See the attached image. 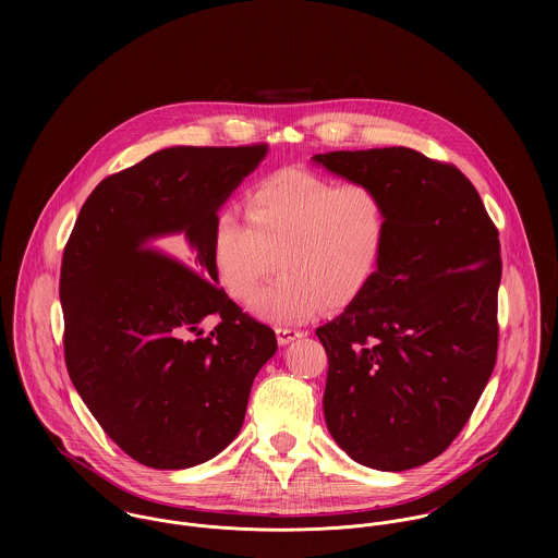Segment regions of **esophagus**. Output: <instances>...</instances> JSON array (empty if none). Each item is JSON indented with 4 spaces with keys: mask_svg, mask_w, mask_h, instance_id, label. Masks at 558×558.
<instances>
[{
    "mask_svg": "<svg viewBox=\"0 0 558 558\" xmlns=\"http://www.w3.org/2000/svg\"><path fill=\"white\" fill-rule=\"evenodd\" d=\"M301 337H305V332L299 330V328H288V326H279V328H277V341H279V345H290L292 341H296V339H301Z\"/></svg>",
    "mask_w": 558,
    "mask_h": 558,
    "instance_id": "esophagus-1",
    "label": "esophagus"
}]
</instances>
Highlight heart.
<instances>
[{"label":"heart","mask_w":558,"mask_h":558,"mask_svg":"<svg viewBox=\"0 0 558 558\" xmlns=\"http://www.w3.org/2000/svg\"><path fill=\"white\" fill-rule=\"evenodd\" d=\"M246 221L219 210L213 259L226 292L252 299L276 267L284 275L248 310L272 324H301L352 303L374 277L389 228L383 195L307 169H281L246 191Z\"/></svg>","instance_id":"obj_1"}]
</instances>
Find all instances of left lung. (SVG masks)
<instances>
[{
    "mask_svg": "<svg viewBox=\"0 0 558 558\" xmlns=\"http://www.w3.org/2000/svg\"><path fill=\"white\" fill-rule=\"evenodd\" d=\"M312 162L374 186L389 215L374 277L316 330L328 354L326 427L363 466H423L462 432L496 363L498 232L471 180L416 150Z\"/></svg>",
    "mask_w": 558,
    "mask_h": 558,
    "instance_id": "8db88e82",
    "label": "left lung"
}]
</instances>
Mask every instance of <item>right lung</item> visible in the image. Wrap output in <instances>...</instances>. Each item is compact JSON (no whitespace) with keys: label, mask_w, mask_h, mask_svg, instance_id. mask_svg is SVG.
Returning <instances> with one entry per match:
<instances>
[{"label":"right lung","mask_w":558,"mask_h":558,"mask_svg":"<svg viewBox=\"0 0 558 558\" xmlns=\"http://www.w3.org/2000/svg\"><path fill=\"white\" fill-rule=\"evenodd\" d=\"M268 146L165 148L105 178L64 248V356L83 403L133 460L180 471L239 436L272 328L219 288L213 228ZM177 239L178 260L149 244ZM222 322L208 338L204 317Z\"/></svg>","instance_id":"obj_1"}]
</instances>
